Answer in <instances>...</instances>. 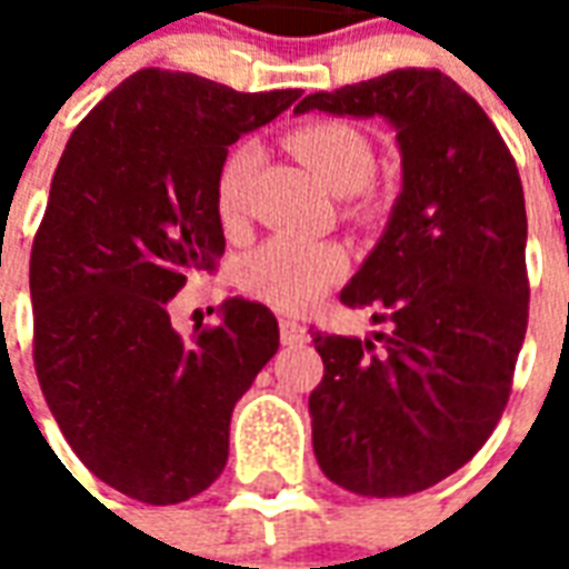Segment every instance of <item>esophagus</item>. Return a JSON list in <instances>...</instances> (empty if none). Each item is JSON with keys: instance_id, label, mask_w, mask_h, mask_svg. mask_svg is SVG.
Listing matches in <instances>:
<instances>
[{"instance_id": "34e87169", "label": "esophagus", "mask_w": 569, "mask_h": 569, "mask_svg": "<svg viewBox=\"0 0 569 569\" xmlns=\"http://www.w3.org/2000/svg\"><path fill=\"white\" fill-rule=\"evenodd\" d=\"M280 341L289 347L305 345V341H308V329L298 320H289V317H286V320H280Z\"/></svg>"}]
</instances>
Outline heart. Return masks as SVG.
I'll return each instance as SVG.
<instances>
[{"mask_svg": "<svg viewBox=\"0 0 569 569\" xmlns=\"http://www.w3.org/2000/svg\"><path fill=\"white\" fill-rule=\"evenodd\" d=\"M289 149L320 176L338 194H353L375 173V151L369 137L347 121H310L296 128ZM259 163V146L240 142L216 176V212L224 228H234L247 212L249 182ZM350 268V256L335 240H308V237L277 234L243 256L237 280L243 292L264 301L268 308L296 313L313 305L332 289Z\"/></svg>", "mask_w": 569, "mask_h": 569, "instance_id": "obj_1", "label": "heart"}]
</instances>
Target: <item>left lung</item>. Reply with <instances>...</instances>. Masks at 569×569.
I'll use <instances>...</instances> for the list:
<instances>
[{
  "mask_svg": "<svg viewBox=\"0 0 569 569\" xmlns=\"http://www.w3.org/2000/svg\"><path fill=\"white\" fill-rule=\"evenodd\" d=\"M383 118L402 191L381 240L341 289L387 332L313 335V453L335 485L408 497L469 463L497 427L527 332L525 188L506 142L439 69H393L301 112Z\"/></svg>",
  "mask_w": 569,
  "mask_h": 569,
  "instance_id": "obj_1",
  "label": "left lung"
}]
</instances>
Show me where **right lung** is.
Returning a JSON list of instances; mask_svg holds the SVG:
<instances>
[{
	"mask_svg": "<svg viewBox=\"0 0 569 569\" xmlns=\"http://www.w3.org/2000/svg\"><path fill=\"white\" fill-rule=\"evenodd\" d=\"M298 97L140 69L60 154L30 256L32 359L69 448L133 500L170 506L210 488L237 399L280 347L259 301L228 298L222 322L191 338L167 308L188 273L222 259L228 146Z\"/></svg>",
	"mask_w": 569,
	"mask_h": 569,
	"instance_id": "1",
	"label": "right lung"
}]
</instances>
